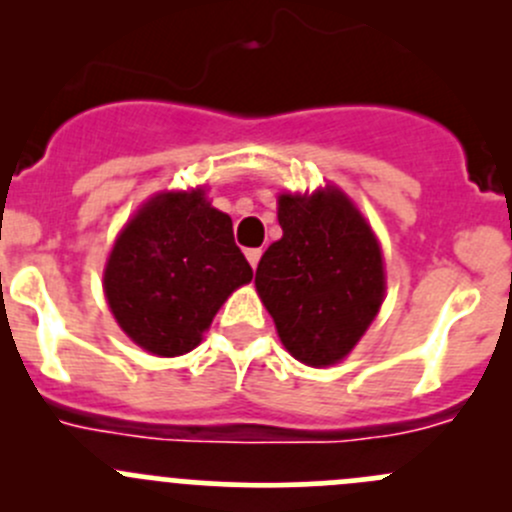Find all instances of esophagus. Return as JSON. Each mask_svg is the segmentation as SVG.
Instances as JSON below:
<instances>
[{
    "label": "esophagus",
    "instance_id": "obj_1",
    "mask_svg": "<svg viewBox=\"0 0 512 512\" xmlns=\"http://www.w3.org/2000/svg\"><path fill=\"white\" fill-rule=\"evenodd\" d=\"M245 255H247V262H250L252 267H257V262H260L262 257V247H252V250H247Z\"/></svg>",
    "mask_w": 512,
    "mask_h": 512
}]
</instances>
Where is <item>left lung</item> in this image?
<instances>
[{
    "mask_svg": "<svg viewBox=\"0 0 512 512\" xmlns=\"http://www.w3.org/2000/svg\"><path fill=\"white\" fill-rule=\"evenodd\" d=\"M282 237L255 287L294 359L332 366L356 347L384 302V257L352 200L334 185L277 198Z\"/></svg>",
    "mask_w": 512,
    "mask_h": 512,
    "instance_id": "left-lung-1",
    "label": "left lung"
}]
</instances>
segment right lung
Returning a JSON list of instances; mask_svg holds the SVG:
<instances>
[{
	"mask_svg": "<svg viewBox=\"0 0 512 512\" xmlns=\"http://www.w3.org/2000/svg\"><path fill=\"white\" fill-rule=\"evenodd\" d=\"M250 280L230 215L195 188L153 195L128 220L108 255L103 292L138 347L180 356L198 347L225 299Z\"/></svg>",
	"mask_w": 512,
	"mask_h": 512,
	"instance_id": "add662e5",
	"label": "right lung"
}]
</instances>
